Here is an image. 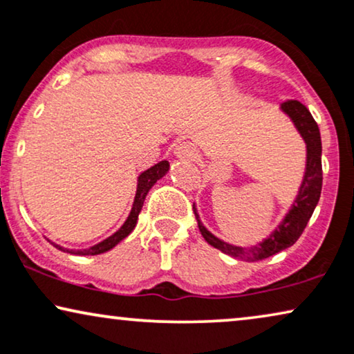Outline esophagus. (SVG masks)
Wrapping results in <instances>:
<instances>
[{
	"instance_id": "34e87169",
	"label": "esophagus",
	"mask_w": 354,
	"mask_h": 354,
	"mask_svg": "<svg viewBox=\"0 0 354 354\" xmlns=\"http://www.w3.org/2000/svg\"><path fill=\"white\" fill-rule=\"evenodd\" d=\"M176 157L178 158H183V160H192L194 158V149L191 147V144L187 142H183L176 147Z\"/></svg>"
}]
</instances>
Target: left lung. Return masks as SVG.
Listing matches in <instances>:
<instances>
[{"instance_id": "1", "label": "left lung", "mask_w": 354, "mask_h": 354, "mask_svg": "<svg viewBox=\"0 0 354 354\" xmlns=\"http://www.w3.org/2000/svg\"><path fill=\"white\" fill-rule=\"evenodd\" d=\"M281 110L291 118L295 122L296 129L303 136L306 147H308V162H306V173L303 185L299 187L298 196H296L295 204L291 207L288 214L283 218V221L279 225V228L273 232L267 239L262 243L256 244L251 248H239L233 246L221 241L216 236H214L209 230L202 225V221L197 215L196 207L194 215L197 218V226L199 232L210 246H214L218 251L228 254V256L241 259L246 262H256L262 261L273 256V254L283 251V249L293 246L298 241V238L303 234L306 225L313 215V212L317 205L320 191H322V142H320V133L317 122L314 121L310 111L306 108L303 103L298 100H288L281 103Z\"/></svg>"}]
</instances>
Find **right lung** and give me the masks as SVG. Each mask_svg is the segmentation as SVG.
<instances>
[{
	"mask_svg": "<svg viewBox=\"0 0 354 354\" xmlns=\"http://www.w3.org/2000/svg\"><path fill=\"white\" fill-rule=\"evenodd\" d=\"M169 168V163L167 160H163V162H160L157 165H153V167H150L149 169H145L144 173H140L139 180H138V191H136V197H134V204H133V209H131V214L128 218H126L124 223L115 234H111L110 238L103 239L102 243L95 244V246L88 248V249H64L58 246V244L51 243L55 248H58L59 251H64V252H69V254H75V256H97V254H102V252H106L110 251L111 248H115L118 243L122 241L128 234L133 232L136 223H138V216L140 214V210H142V205H144V201H145V196H147V192L150 191V187H152L157 180L160 178L165 176V173L168 171Z\"/></svg>",
	"mask_w": 354,
	"mask_h": 354,
	"instance_id": "add662e5",
	"label": "right lung"
}]
</instances>
